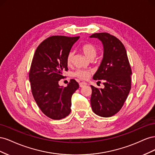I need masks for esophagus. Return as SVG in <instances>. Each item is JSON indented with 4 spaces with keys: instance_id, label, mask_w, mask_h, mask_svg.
<instances>
[{
    "instance_id": "esophagus-1",
    "label": "esophagus",
    "mask_w": 155,
    "mask_h": 155,
    "mask_svg": "<svg viewBox=\"0 0 155 155\" xmlns=\"http://www.w3.org/2000/svg\"><path fill=\"white\" fill-rule=\"evenodd\" d=\"M87 85V84L86 83H85V82L79 83V87H85Z\"/></svg>"
}]
</instances>
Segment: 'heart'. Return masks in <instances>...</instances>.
<instances>
[{"label":"heart","instance_id":"1","mask_svg":"<svg viewBox=\"0 0 155 155\" xmlns=\"http://www.w3.org/2000/svg\"><path fill=\"white\" fill-rule=\"evenodd\" d=\"M81 50L83 51V53L90 59H93L94 58H95L97 53V49L96 48V46L92 43L84 44L81 46ZM73 58H74L73 51H70V52L67 54V59H66L67 64L68 65V66L72 64L73 62ZM74 76L75 77L81 79V80H87V79H88L91 76V72H89L88 70H85L79 69V70H77L74 73Z\"/></svg>","mask_w":155,"mask_h":155}]
</instances>
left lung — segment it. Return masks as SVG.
<instances>
[{
	"label": "left lung",
	"mask_w": 155,
	"mask_h": 155,
	"mask_svg": "<svg viewBox=\"0 0 155 155\" xmlns=\"http://www.w3.org/2000/svg\"><path fill=\"white\" fill-rule=\"evenodd\" d=\"M90 37L99 39L104 48V58L93 79H102L105 88L91 85L92 109L98 116L110 117L120 110L128 97L132 70L125 46L118 38L105 32Z\"/></svg>",
	"instance_id": "left-lung-1"
}]
</instances>
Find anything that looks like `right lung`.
I'll return each instance as SVG.
<instances>
[{"instance_id":"right-lung-1","label":"right lung","mask_w":155,"mask_h":155,"mask_svg":"<svg viewBox=\"0 0 155 155\" xmlns=\"http://www.w3.org/2000/svg\"><path fill=\"white\" fill-rule=\"evenodd\" d=\"M79 37L54 35L44 40L33 58L29 79L32 95L41 110L52 120H61L71 112L72 96L79 88L75 79L68 86L59 85L67 71V55Z\"/></svg>"}]
</instances>
